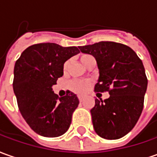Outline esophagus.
Masks as SVG:
<instances>
[{"label": "esophagus", "mask_w": 157, "mask_h": 157, "mask_svg": "<svg viewBox=\"0 0 157 157\" xmlns=\"http://www.w3.org/2000/svg\"><path fill=\"white\" fill-rule=\"evenodd\" d=\"M78 99H79V101H83V100H84V96H82V95H78Z\"/></svg>", "instance_id": "esophagus-1"}]
</instances>
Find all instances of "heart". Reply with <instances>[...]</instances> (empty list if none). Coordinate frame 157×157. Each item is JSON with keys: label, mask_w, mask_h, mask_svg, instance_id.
Returning a JSON list of instances; mask_svg holds the SVG:
<instances>
[{"label": "heart", "mask_w": 157, "mask_h": 157, "mask_svg": "<svg viewBox=\"0 0 157 157\" xmlns=\"http://www.w3.org/2000/svg\"><path fill=\"white\" fill-rule=\"evenodd\" d=\"M80 61L86 68L90 63H92L94 62H95L94 56L89 55V54H83L80 56ZM70 66V62L67 61L65 62L63 64V70L66 71L68 70ZM91 86V83L87 80H75L73 82H71L70 84V88L75 93L77 94H85L88 91L89 87Z\"/></svg>", "instance_id": "1"}]
</instances>
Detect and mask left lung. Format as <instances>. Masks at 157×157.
Returning a JSON list of instances; mask_svg holds the SVG:
<instances>
[{"label":"left lung","mask_w":157,"mask_h":157,"mask_svg":"<svg viewBox=\"0 0 157 157\" xmlns=\"http://www.w3.org/2000/svg\"><path fill=\"white\" fill-rule=\"evenodd\" d=\"M79 49L96 60L95 91L110 94L105 101L95 99L90 111L94 129L105 139H119L132 131L143 111L148 85L144 64L132 48L119 43L101 41Z\"/></svg>","instance_id":"obj_1"}]
</instances>
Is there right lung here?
<instances>
[{"instance_id":"add662e5","label":"right lung","mask_w":157,"mask_h":157,"mask_svg":"<svg viewBox=\"0 0 157 157\" xmlns=\"http://www.w3.org/2000/svg\"><path fill=\"white\" fill-rule=\"evenodd\" d=\"M80 51L55 43L31 45L21 53L13 70V92L25 122L37 134L46 137L62 136L70 128L79 100L74 93L58 97L52 90L63 75L66 61Z\"/></svg>"}]
</instances>
